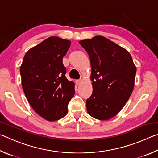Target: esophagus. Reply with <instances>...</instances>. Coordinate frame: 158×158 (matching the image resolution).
I'll return each instance as SVG.
<instances>
[{"instance_id": "1", "label": "esophagus", "mask_w": 158, "mask_h": 158, "mask_svg": "<svg viewBox=\"0 0 158 158\" xmlns=\"http://www.w3.org/2000/svg\"><path fill=\"white\" fill-rule=\"evenodd\" d=\"M81 80H76L75 81V83H76V84L78 85H79L80 84H81Z\"/></svg>"}]
</instances>
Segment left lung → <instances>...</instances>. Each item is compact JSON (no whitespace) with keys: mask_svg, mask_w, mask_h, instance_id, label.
I'll list each match as a JSON object with an SVG mask.
<instances>
[{"mask_svg":"<svg viewBox=\"0 0 158 158\" xmlns=\"http://www.w3.org/2000/svg\"><path fill=\"white\" fill-rule=\"evenodd\" d=\"M91 65L93 93L86 100L90 116L105 121L118 114L130 98L137 68L127 51L100 35L79 41Z\"/></svg>","mask_w":158,"mask_h":158,"instance_id":"8db88e82","label":"left lung"}]
</instances>
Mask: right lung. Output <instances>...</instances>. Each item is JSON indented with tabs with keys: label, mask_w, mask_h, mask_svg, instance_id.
Masks as SVG:
<instances>
[{
	"label": "right lung",
	"mask_w": 158,
	"mask_h": 158,
	"mask_svg": "<svg viewBox=\"0 0 158 158\" xmlns=\"http://www.w3.org/2000/svg\"><path fill=\"white\" fill-rule=\"evenodd\" d=\"M71 42L48 37L29 49L20 67L23 92L32 108L49 121L62 118L74 95V84L65 77L63 64Z\"/></svg>",
	"instance_id": "right-lung-1"
}]
</instances>
